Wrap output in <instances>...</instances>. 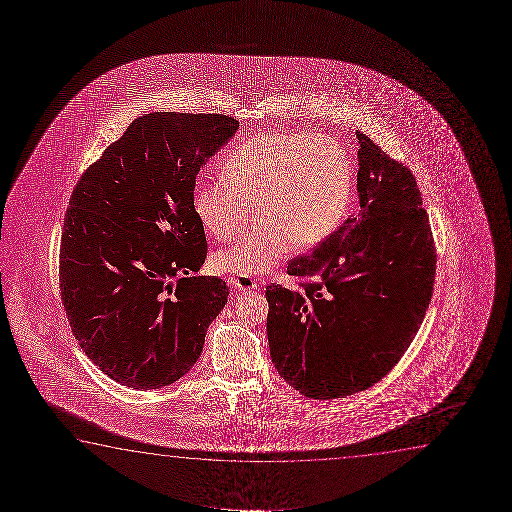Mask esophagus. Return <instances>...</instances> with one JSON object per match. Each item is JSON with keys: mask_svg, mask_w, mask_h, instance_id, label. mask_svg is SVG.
<instances>
[{"mask_svg": "<svg viewBox=\"0 0 512 512\" xmlns=\"http://www.w3.org/2000/svg\"><path fill=\"white\" fill-rule=\"evenodd\" d=\"M229 283H231L232 287L241 290V292H250V290L257 288V283L250 276H238V278H232Z\"/></svg>", "mask_w": 512, "mask_h": 512, "instance_id": "1", "label": "esophagus"}]
</instances>
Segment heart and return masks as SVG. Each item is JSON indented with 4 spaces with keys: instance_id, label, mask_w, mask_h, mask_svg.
Listing matches in <instances>:
<instances>
[{
    "instance_id": "1",
    "label": "heart",
    "mask_w": 512,
    "mask_h": 512,
    "mask_svg": "<svg viewBox=\"0 0 512 512\" xmlns=\"http://www.w3.org/2000/svg\"><path fill=\"white\" fill-rule=\"evenodd\" d=\"M353 187L350 155L339 141L308 134H257L232 148L224 176L199 185L194 210L204 231L229 239L257 204L259 227L213 255L218 273L257 276L292 246L313 248L343 222Z\"/></svg>"
}]
</instances>
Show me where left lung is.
Wrapping results in <instances>:
<instances>
[{"mask_svg":"<svg viewBox=\"0 0 512 512\" xmlns=\"http://www.w3.org/2000/svg\"><path fill=\"white\" fill-rule=\"evenodd\" d=\"M360 211L271 283L267 339L276 371L308 399H343L385 378L434 292V238L413 173L357 131Z\"/></svg>","mask_w":512,"mask_h":512,"instance_id":"obj_1","label":"left lung"}]
</instances>
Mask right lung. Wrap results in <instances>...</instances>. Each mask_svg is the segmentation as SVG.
Segmentation results:
<instances>
[{
  "mask_svg": "<svg viewBox=\"0 0 512 512\" xmlns=\"http://www.w3.org/2000/svg\"><path fill=\"white\" fill-rule=\"evenodd\" d=\"M238 129L222 113H147L73 189L59 253L64 311L85 355L120 385L178 381L224 309L225 281L196 274L208 245L194 189Z\"/></svg>",
  "mask_w": 512,
  "mask_h": 512,
  "instance_id": "1",
  "label": "right lung"
}]
</instances>
